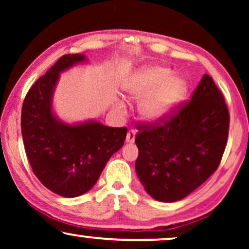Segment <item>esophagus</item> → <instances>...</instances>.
<instances>
[{"label":"esophagus","mask_w":249,"mask_h":249,"mask_svg":"<svg viewBox=\"0 0 249 249\" xmlns=\"http://www.w3.org/2000/svg\"><path fill=\"white\" fill-rule=\"evenodd\" d=\"M135 137H136V131L135 130L128 131L127 137H125V142H129V144H132V142H135Z\"/></svg>","instance_id":"1"}]
</instances>
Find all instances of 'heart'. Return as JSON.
<instances>
[{"instance_id":"1","label":"heart","mask_w":249,"mask_h":249,"mask_svg":"<svg viewBox=\"0 0 249 249\" xmlns=\"http://www.w3.org/2000/svg\"><path fill=\"white\" fill-rule=\"evenodd\" d=\"M187 90L186 81L172 78V72L165 68L153 66L138 69L124 85L127 97L141 100L139 114L147 122L161 121L172 113L183 101Z\"/></svg>"}]
</instances>
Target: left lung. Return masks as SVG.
Returning <instances> with one entry per match:
<instances>
[{
  "label": "left lung",
  "instance_id": "8db88e82",
  "mask_svg": "<svg viewBox=\"0 0 249 249\" xmlns=\"http://www.w3.org/2000/svg\"><path fill=\"white\" fill-rule=\"evenodd\" d=\"M229 111L223 95L204 74L192 100L168 119L139 125L136 173L153 198H185L215 172L226 149Z\"/></svg>",
  "mask_w": 249,
  "mask_h": 249
}]
</instances>
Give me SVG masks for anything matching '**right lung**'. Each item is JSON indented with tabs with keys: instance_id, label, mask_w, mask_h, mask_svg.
<instances>
[{
	"instance_id": "add662e5",
	"label": "right lung",
	"mask_w": 249,
	"mask_h": 249,
	"mask_svg": "<svg viewBox=\"0 0 249 249\" xmlns=\"http://www.w3.org/2000/svg\"><path fill=\"white\" fill-rule=\"evenodd\" d=\"M86 60L84 54L61 56L30 87L21 111L22 141L34 173L51 192L68 198L93 188L127 136L125 127H107L95 120L70 124L53 113L60 73Z\"/></svg>"
}]
</instances>
